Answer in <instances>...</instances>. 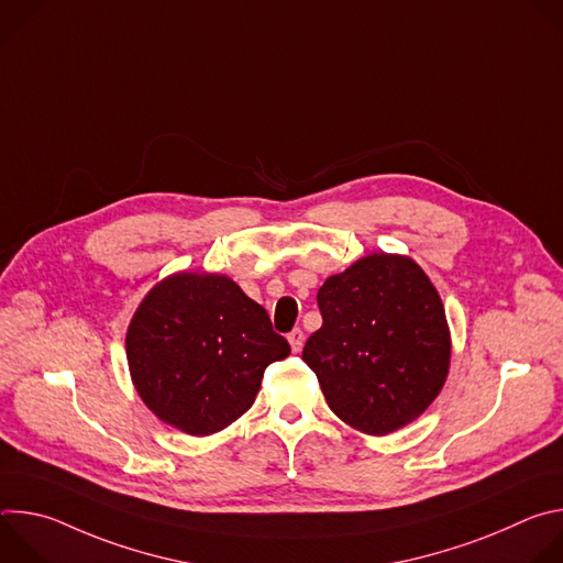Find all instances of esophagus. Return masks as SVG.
I'll return each mask as SVG.
<instances>
[{"instance_id": "34e87169", "label": "esophagus", "mask_w": 563, "mask_h": 563, "mask_svg": "<svg viewBox=\"0 0 563 563\" xmlns=\"http://www.w3.org/2000/svg\"><path fill=\"white\" fill-rule=\"evenodd\" d=\"M287 341H289V345H291V350L294 352H300V347H302V341H305V336H302V330H291L289 334H287Z\"/></svg>"}]
</instances>
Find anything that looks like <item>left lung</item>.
I'll use <instances>...</instances> for the list:
<instances>
[{"mask_svg":"<svg viewBox=\"0 0 563 563\" xmlns=\"http://www.w3.org/2000/svg\"><path fill=\"white\" fill-rule=\"evenodd\" d=\"M316 300L323 325L307 339L302 361L332 412L376 437L423 415L450 365L443 302L423 269L372 254L330 276Z\"/></svg>","mask_w":563,"mask_h":563,"instance_id":"1","label":"left lung"}]
</instances>
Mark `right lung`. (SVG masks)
Masks as SVG:
<instances>
[{
	"label": "right lung",
	"instance_id": "obj_1",
	"mask_svg": "<svg viewBox=\"0 0 563 563\" xmlns=\"http://www.w3.org/2000/svg\"><path fill=\"white\" fill-rule=\"evenodd\" d=\"M289 352L265 307L216 274L157 283L126 332L137 394L165 423L194 437L243 417L265 369Z\"/></svg>",
	"mask_w": 563,
	"mask_h": 563
}]
</instances>
